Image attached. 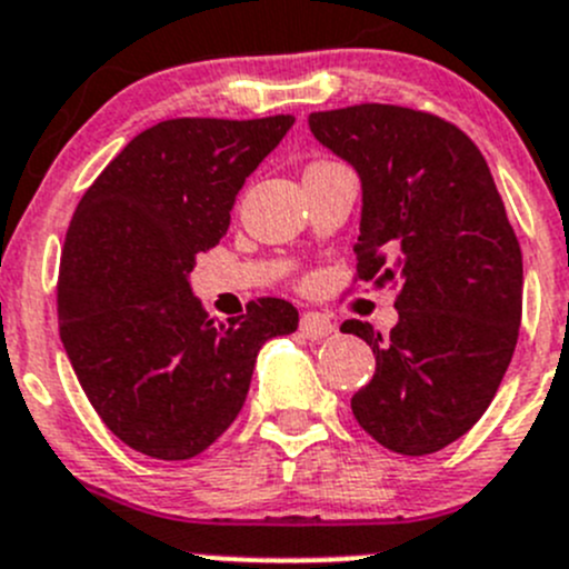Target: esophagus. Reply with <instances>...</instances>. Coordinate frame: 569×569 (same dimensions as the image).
Returning a JSON list of instances; mask_svg holds the SVG:
<instances>
[{"label":"esophagus","instance_id":"esophagus-1","mask_svg":"<svg viewBox=\"0 0 569 569\" xmlns=\"http://www.w3.org/2000/svg\"><path fill=\"white\" fill-rule=\"evenodd\" d=\"M300 330H302V333L308 336V339L319 341V339H328V336L333 333V330H336V325L330 322V319L325 317V313H319V311H308V313H302V319H300Z\"/></svg>","mask_w":569,"mask_h":569}]
</instances>
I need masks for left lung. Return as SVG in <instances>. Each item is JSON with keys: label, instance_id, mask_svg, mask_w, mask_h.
<instances>
[{"label": "left lung", "instance_id": "8db88e82", "mask_svg": "<svg viewBox=\"0 0 569 569\" xmlns=\"http://www.w3.org/2000/svg\"><path fill=\"white\" fill-rule=\"evenodd\" d=\"M361 178L358 278L397 289L389 336L347 319L375 352L352 395L358 425L400 456H428L481 419L522 317V252L481 150L450 121L400 104L308 116Z\"/></svg>", "mask_w": 569, "mask_h": 569}]
</instances>
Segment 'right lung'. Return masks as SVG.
<instances>
[{
    "label": "right lung",
    "mask_w": 569,
    "mask_h": 569,
    "mask_svg": "<svg viewBox=\"0 0 569 569\" xmlns=\"http://www.w3.org/2000/svg\"><path fill=\"white\" fill-rule=\"evenodd\" d=\"M295 116L169 119L138 132L82 194L58 274V325L82 391L138 453L194 459L239 417L263 341L297 308L261 297L217 322L191 291L236 194Z\"/></svg>",
    "instance_id": "right-lung-1"
}]
</instances>
